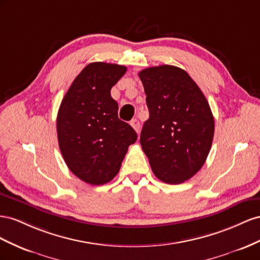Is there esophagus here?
Masks as SVG:
<instances>
[{
	"mask_svg": "<svg viewBox=\"0 0 260 260\" xmlns=\"http://www.w3.org/2000/svg\"><path fill=\"white\" fill-rule=\"evenodd\" d=\"M131 125H132V127L136 131V133L140 132V123H139L138 120H136V118H135V120L131 121Z\"/></svg>",
	"mask_w": 260,
	"mask_h": 260,
	"instance_id": "esophagus-1",
	"label": "esophagus"
}]
</instances>
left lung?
I'll use <instances>...</instances> for the list:
<instances>
[{
	"label": "left lung",
	"instance_id": "obj_1",
	"mask_svg": "<svg viewBox=\"0 0 260 260\" xmlns=\"http://www.w3.org/2000/svg\"><path fill=\"white\" fill-rule=\"evenodd\" d=\"M149 118L140 144L153 174L181 184L206 162L212 145L214 120L204 93L184 70L160 65L140 71Z\"/></svg>",
	"mask_w": 260,
	"mask_h": 260
}]
</instances>
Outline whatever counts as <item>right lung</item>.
<instances>
[{"mask_svg":"<svg viewBox=\"0 0 260 260\" xmlns=\"http://www.w3.org/2000/svg\"><path fill=\"white\" fill-rule=\"evenodd\" d=\"M127 69L94 62L74 79L56 118L58 147L71 172L91 185H103L120 171L129 145L137 140L134 128L117 115L112 88Z\"/></svg>","mask_w":260,"mask_h":260,"instance_id":"obj_1","label":"right lung"}]
</instances>
